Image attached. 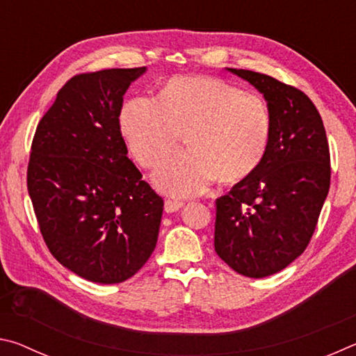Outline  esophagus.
<instances>
[{
  "label": "esophagus",
  "instance_id": "1",
  "mask_svg": "<svg viewBox=\"0 0 356 356\" xmlns=\"http://www.w3.org/2000/svg\"><path fill=\"white\" fill-rule=\"evenodd\" d=\"M184 202L179 201V200H166L165 201V210L168 213H172V212H177L179 209H182Z\"/></svg>",
  "mask_w": 356,
  "mask_h": 356
}]
</instances>
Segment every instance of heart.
<instances>
[{
  "mask_svg": "<svg viewBox=\"0 0 356 356\" xmlns=\"http://www.w3.org/2000/svg\"><path fill=\"white\" fill-rule=\"evenodd\" d=\"M119 122L143 168L159 165L185 134L188 150L171 155L154 174L155 185L172 196L200 195L215 177L222 184L250 177L272 136L262 95L212 76H176L161 88L159 100L130 99Z\"/></svg>",
  "mask_w": 356,
  "mask_h": 356,
  "instance_id": "b5f03b06",
  "label": "heart"
}]
</instances>
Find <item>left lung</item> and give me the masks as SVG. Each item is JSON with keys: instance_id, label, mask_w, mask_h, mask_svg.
<instances>
[{"instance_id": "left-lung-1", "label": "left lung", "mask_w": 356, "mask_h": 356, "mask_svg": "<svg viewBox=\"0 0 356 356\" xmlns=\"http://www.w3.org/2000/svg\"><path fill=\"white\" fill-rule=\"evenodd\" d=\"M267 100L272 136L261 166L215 201V251L248 278L281 272L309 245L330 190L321 114L305 92L273 76L234 70Z\"/></svg>"}]
</instances>
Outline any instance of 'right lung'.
<instances>
[{
    "instance_id": "obj_1",
    "label": "right lung",
    "mask_w": 356,
    "mask_h": 356,
    "mask_svg": "<svg viewBox=\"0 0 356 356\" xmlns=\"http://www.w3.org/2000/svg\"><path fill=\"white\" fill-rule=\"evenodd\" d=\"M146 67L72 76L39 120L28 193L48 250L81 278L116 284L140 270L159 238L163 200L127 156L119 114Z\"/></svg>"
}]
</instances>
